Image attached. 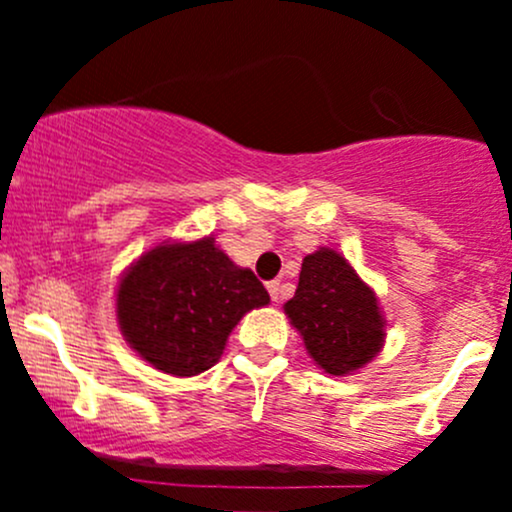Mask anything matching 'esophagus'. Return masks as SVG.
Here are the masks:
<instances>
[{
	"instance_id": "esophagus-1",
	"label": "esophagus",
	"mask_w": 512,
	"mask_h": 512,
	"mask_svg": "<svg viewBox=\"0 0 512 512\" xmlns=\"http://www.w3.org/2000/svg\"><path fill=\"white\" fill-rule=\"evenodd\" d=\"M267 291H269V296H272V301L279 303V298H281V284H279V281H269Z\"/></svg>"
}]
</instances>
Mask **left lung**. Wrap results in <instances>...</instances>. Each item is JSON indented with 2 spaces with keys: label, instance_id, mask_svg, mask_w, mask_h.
Returning <instances> with one entry per match:
<instances>
[{
  "label": "left lung",
  "instance_id": "obj_1",
  "mask_svg": "<svg viewBox=\"0 0 512 512\" xmlns=\"http://www.w3.org/2000/svg\"><path fill=\"white\" fill-rule=\"evenodd\" d=\"M284 310L310 358L330 375L363 368L383 349L385 320L378 298L330 248L305 257L296 296Z\"/></svg>",
  "mask_w": 512,
  "mask_h": 512
}]
</instances>
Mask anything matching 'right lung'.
Listing matches in <instances>:
<instances>
[{
  "label": "right lung",
  "mask_w": 512,
  "mask_h": 512,
  "mask_svg": "<svg viewBox=\"0 0 512 512\" xmlns=\"http://www.w3.org/2000/svg\"><path fill=\"white\" fill-rule=\"evenodd\" d=\"M267 303L262 281L202 238L139 257L117 286V322L144 361L190 378L219 361L240 317Z\"/></svg>",
  "instance_id": "1"
}]
</instances>
